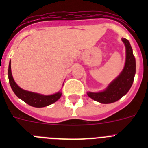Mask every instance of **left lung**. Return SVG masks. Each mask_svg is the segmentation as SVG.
<instances>
[{"mask_svg":"<svg viewBox=\"0 0 148 148\" xmlns=\"http://www.w3.org/2000/svg\"><path fill=\"white\" fill-rule=\"evenodd\" d=\"M126 47V61L125 67L116 79L101 92H88L87 95L101 104H110L119 100L127 94L133 84L136 74V59L130 42L126 38L121 39Z\"/></svg>","mask_w":148,"mask_h":148,"instance_id":"left-lung-1","label":"left lung"}]
</instances>
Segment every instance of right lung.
<instances>
[{"label":"right lung","mask_w":148,"mask_h":148,"mask_svg":"<svg viewBox=\"0 0 148 148\" xmlns=\"http://www.w3.org/2000/svg\"><path fill=\"white\" fill-rule=\"evenodd\" d=\"M8 77H9V82H10L12 90L15 92V95L29 105L35 107V108H44V107L50 105L56 102V101H58L61 96V92H58L53 95H44L36 93V92L27 91L21 88L13 79L11 71V61L9 64Z\"/></svg>","instance_id":"right-lung-1"}]
</instances>
